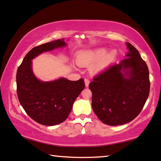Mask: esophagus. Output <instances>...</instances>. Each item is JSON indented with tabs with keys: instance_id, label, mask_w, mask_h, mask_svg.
<instances>
[{
	"instance_id": "1",
	"label": "esophagus",
	"mask_w": 161,
	"mask_h": 161,
	"mask_svg": "<svg viewBox=\"0 0 161 161\" xmlns=\"http://www.w3.org/2000/svg\"><path fill=\"white\" fill-rule=\"evenodd\" d=\"M84 81H85V85H86V87H88V85H89V83H90V80H88V78H85V80H84Z\"/></svg>"
}]
</instances>
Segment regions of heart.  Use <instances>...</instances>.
Returning <instances> with one entry per match:
<instances>
[{
    "label": "heart",
    "mask_w": 161,
    "mask_h": 161,
    "mask_svg": "<svg viewBox=\"0 0 161 161\" xmlns=\"http://www.w3.org/2000/svg\"><path fill=\"white\" fill-rule=\"evenodd\" d=\"M107 52L108 49L106 48H100L80 53L78 57V63L83 66H87L97 62L93 67V70L94 72L102 70L115 61L117 56L115 50H111L108 53Z\"/></svg>",
    "instance_id": "b5f03b06"
}]
</instances>
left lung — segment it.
I'll return each mask as SVG.
<instances>
[{
  "label": "left lung",
  "instance_id": "obj_1",
  "mask_svg": "<svg viewBox=\"0 0 161 161\" xmlns=\"http://www.w3.org/2000/svg\"><path fill=\"white\" fill-rule=\"evenodd\" d=\"M126 59L94 77L92 105L102 123L123 125L141 113L150 93L149 69L138 50L126 43Z\"/></svg>",
  "mask_w": 161,
  "mask_h": 161
}]
</instances>
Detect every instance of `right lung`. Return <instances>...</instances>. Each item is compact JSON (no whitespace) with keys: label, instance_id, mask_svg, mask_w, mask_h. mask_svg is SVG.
<instances>
[{"label":"right lung","instance_id":"obj_1","mask_svg":"<svg viewBox=\"0 0 161 161\" xmlns=\"http://www.w3.org/2000/svg\"><path fill=\"white\" fill-rule=\"evenodd\" d=\"M64 39L43 43L27 53L17 73V92L23 109L32 120L45 125L59 124L67 119L74 102L84 89L83 78L72 81L62 78L43 82L32 70V59L40 53L63 47Z\"/></svg>","mask_w":161,"mask_h":161}]
</instances>
